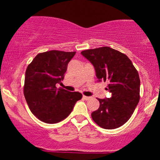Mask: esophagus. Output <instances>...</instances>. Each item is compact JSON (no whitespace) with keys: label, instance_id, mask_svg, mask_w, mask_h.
Listing matches in <instances>:
<instances>
[{"label":"esophagus","instance_id":"obj_1","mask_svg":"<svg viewBox=\"0 0 160 160\" xmlns=\"http://www.w3.org/2000/svg\"><path fill=\"white\" fill-rule=\"evenodd\" d=\"M82 98H83V99H85V100H89V99L91 98V97L86 96V95H83V96H82Z\"/></svg>","mask_w":160,"mask_h":160}]
</instances>
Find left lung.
Returning a JSON list of instances; mask_svg holds the SVG:
<instances>
[{
	"label": "left lung",
	"instance_id": "1",
	"mask_svg": "<svg viewBox=\"0 0 160 160\" xmlns=\"http://www.w3.org/2000/svg\"><path fill=\"white\" fill-rule=\"evenodd\" d=\"M81 54L92 64L98 81L108 82V98H98L92 118L100 127L113 129L126 123L140 100V78L126 55L108 47L86 49Z\"/></svg>",
	"mask_w": 160,
	"mask_h": 160
}]
</instances>
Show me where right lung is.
Masks as SVG:
<instances>
[{
	"mask_svg": "<svg viewBox=\"0 0 160 160\" xmlns=\"http://www.w3.org/2000/svg\"><path fill=\"white\" fill-rule=\"evenodd\" d=\"M76 52L51 50L38 54L25 71L24 95L29 109L46 123H57L71 113L82 98L78 92L56 88L62 83L68 62Z\"/></svg>",
	"mask_w": 160,
	"mask_h": 160,
	"instance_id": "obj_1",
	"label": "right lung"
}]
</instances>
